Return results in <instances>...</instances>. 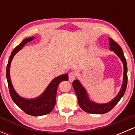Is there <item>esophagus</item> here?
<instances>
[{"label":"esophagus","mask_w":135,"mask_h":135,"mask_svg":"<svg viewBox=\"0 0 135 135\" xmlns=\"http://www.w3.org/2000/svg\"><path fill=\"white\" fill-rule=\"evenodd\" d=\"M76 77V73L75 72H70L69 74V80L70 81H73Z\"/></svg>","instance_id":"obj_1"}]
</instances>
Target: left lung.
Masks as SVG:
<instances>
[{"label":"left lung","mask_w":135,"mask_h":135,"mask_svg":"<svg viewBox=\"0 0 135 135\" xmlns=\"http://www.w3.org/2000/svg\"><path fill=\"white\" fill-rule=\"evenodd\" d=\"M108 40H109L110 50L114 51V53L119 57L122 62H123V70H124L123 83L120 91L114 99H113L109 103L100 104L91 100L88 97L86 89L81 85L80 81L78 80H74L73 82V85L77 96L79 106L83 110L89 114H103L110 111L118 104V102L123 96L127 85V65L122 47L110 38H108Z\"/></svg>","instance_id":"left-lung-1"}]
</instances>
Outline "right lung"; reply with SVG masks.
I'll use <instances>...</instances> for the list:
<instances>
[{
	"label": "right lung",
	"instance_id": "1",
	"mask_svg": "<svg viewBox=\"0 0 135 135\" xmlns=\"http://www.w3.org/2000/svg\"><path fill=\"white\" fill-rule=\"evenodd\" d=\"M34 39H35L34 36L24 39L21 43L15 47L14 50L12 51L11 55L9 56L7 68H6V78H7L9 94L12 100L16 103V105L28 115H33V116H40L49 114L54 109L55 105V99H56L58 85L61 81H68L69 76L68 74H65L55 78L50 83L44 91L40 96L35 99H25L17 94L12 85L10 79L9 69H10L11 62L14 55L23 48L26 44L32 41Z\"/></svg>",
	"mask_w": 135,
	"mask_h": 135
}]
</instances>
